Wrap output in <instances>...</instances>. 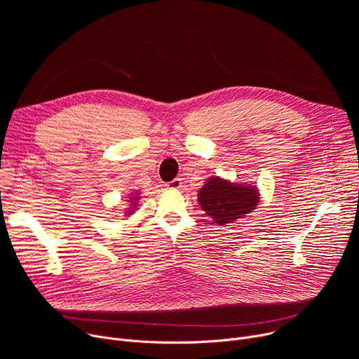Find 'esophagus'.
Masks as SVG:
<instances>
[{
	"label": "esophagus",
	"mask_w": 359,
	"mask_h": 359,
	"mask_svg": "<svg viewBox=\"0 0 359 359\" xmlns=\"http://www.w3.org/2000/svg\"><path fill=\"white\" fill-rule=\"evenodd\" d=\"M167 187H168V189H180V187H182V179H179V177H176V179H173L172 182H168L167 184H165Z\"/></svg>",
	"instance_id": "esophagus-1"
}]
</instances>
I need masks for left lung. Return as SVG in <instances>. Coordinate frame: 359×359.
<instances>
[{"instance_id":"1","label":"left lung","mask_w":359,"mask_h":359,"mask_svg":"<svg viewBox=\"0 0 359 359\" xmlns=\"http://www.w3.org/2000/svg\"><path fill=\"white\" fill-rule=\"evenodd\" d=\"M259 199L257 187L231 183L218 176L206 182L198 194L201 208L218 225L230 224L252 212Z\"/></svg>"}]
</instances>
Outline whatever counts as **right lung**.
<instances>
[{"label": "right lung", "mask_w": 359, "mask_h": 359, "mask_svg": "<svg viewBox=\"0 0 359 359\" xmlns=\"http://www.w3.org/2000/svg\"><path fill=\"white\" fill-rule=\"evenodd\" d=\"M137 201H140V194H135V195H130V198H129V202H130V208L126 211V215H129V214H132L134 212V210H135V206H137Z\"/></svg>", "instance_id": "add662e5"}]
</instances>
